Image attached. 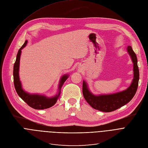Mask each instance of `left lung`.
I'll return each mask as SVG.
<instances>
[{
    "instance_id": "8db88e82",
    "label": "left lung",
    "mask_w": 148,
    "mask_h": 148,
    "mask_svg": "<svg viewBox=\"0 0 148 148\" xmlns=\"http://www.w3.org/2000/svg\"><path fill=\"white\" fill-rule=\"evenodd\" d=\"M127 51L133 63V79L127 89L110 95H95L88 89L85 81L83 82V94L85 100L93 108L105 112L114 111L129 103L134 97L138 87L139 71L137 66L136 53L130 46H127Z\"/></svg>"
}]
</instances>
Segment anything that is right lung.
I'll use <instances>...</instances> for the list:
<instances>
[{"label":"right lung","mask_w":148,"mask_h":148,"mask_svg":"<svg viewBox=\"0 0 148 148\" xmlns=\"http://www.w3.org/2000/svg\"><path fill=\"white\" fill-rule=\"evenodd\" d=\"M27 40L25 42L22 47L19 49L18 52L16 61L14 65V83L16 92L18 96L30 107L34 108L35 110H44L47 108H51L53 106L59 99L61 95V88L68 78V74L62 75L61 78L60 84H59V92L58 93L52 97H48L44 95H40L38 94H30L26 92L23 90L22 87L21 83L19 80V62H20V56L21 53V50L26 46Z\"/></svg>","instance_id":"obj_1"}]
</instances>
